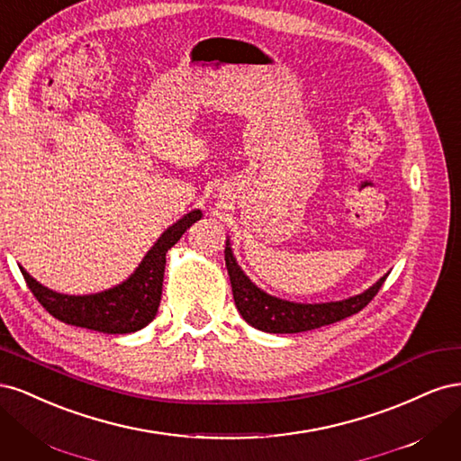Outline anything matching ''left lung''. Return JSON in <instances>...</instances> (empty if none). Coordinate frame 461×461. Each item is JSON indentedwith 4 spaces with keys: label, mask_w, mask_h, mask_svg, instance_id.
<instances>
[{
    "label": "left lung",
    "mask_w": 461,
    "mask_h": 461,
    "mask_svg": "<svg viewBox=\"0 0 461 461\" xmlns=\"http://www.w3.org/2000/svg\"><path fill=\"white\" fill-rule=\"evenodd\" d=\"M225 263L230 276L234 303L246 323L263 332L275 334H292L319 329L361 312L376 296V292L381 290L388 276H381L371 288L348 300L327 303H296L275 298L249 281L240 269V265L236 263L229 240L225 248Z\"/></svg>",
    "instance_id": "left-lung-1"
}]
</instances>
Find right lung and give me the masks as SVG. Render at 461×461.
<instances>
[{"instance_id": "1", "label": "right lung", "mask_w": 461, "mask_h": 461, "mask_svg": "<svg viewBox=\"0 0 461 461\" xmlns=\"http://www.w3.org/2000/svg\"><path fill=\"white\" fill-rule=\"evenodd\" d=\"M200 219V209H194L183 219H178L159 236L127 281L97 292V294H59V292L41 286L23 267L21 273L36 300L44 305V310L63 323L107 334L136 332L156 319L161 302L165 254Z\"/></svg>"}]
</instances>
